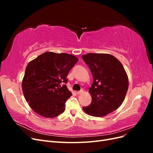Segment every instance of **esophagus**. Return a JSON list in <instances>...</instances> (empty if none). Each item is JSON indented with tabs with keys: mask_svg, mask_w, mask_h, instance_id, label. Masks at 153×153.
I'll use <instances>...</instances> for the list:
<instances>
[{
	"mask_svg": "<svg viewBox=\"0 0 153 153\" xmlns=\"http://www.w3.org/2000/svg\"><path fill=\"white\" fill-rule=\"evenodd\" d=\"M83 92H84V90H80V91H77L76 92V94H81L82 93H83Z\"/></svg>",
	"mask_w": 153,
	"mask_h": 153,
	"instance_id": "esophagus-1",
	"label": "esophagus"
}]
</instances>
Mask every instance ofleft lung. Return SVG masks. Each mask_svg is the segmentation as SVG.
<instances>
[{
	"label": "left lung",
	"mask_w": 153,
	"mask_h": 153,
	"mask_svg": "<svg viewBox=\"0 0 153 153\" xmlns=\"http://www.w3.org/2000/svg\"><path fill=\"white\" fill-rule=\"evenodd\" d=\"M93 77L89 92L91 103L84 112L94 117H103L117 110L123 103L128 89V78L123 66L110 54L88 53L82 55Z\"/></svg>",
	"instance_id": "1"
}]
</instances>
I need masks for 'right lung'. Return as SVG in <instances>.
Here are the masks:
<instances>
[{
	"mask_svg": "<svg viewBox=\"0 0 153 153\" xmlns=\"http://www.w3.org/2000/svg\"><path fill=\"white\" fill-rule=\"evenodd\" d=\"M78 61L71 54L47 52L28 64L22 91L36 113L53 118L64 112L66 101L72 95L66 85V77Z\"/></svg>",
	"mask_w": 153,
	"mask_h": 153,
	"instance_id": "add662e5",
	"label": "right lung"
}]
</instances>
